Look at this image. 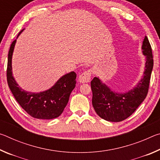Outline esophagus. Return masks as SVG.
I'll return each mask as SVG.
<instances>
[{"mask_svg": "<svg viewBox=\"0 0 160 160\" xmlns=\"http://www.w3.org/2000/svg\"><path fill=\"white\" fill-rule=\"evenodd\" d=\"M91 75H92V70H87L85 72H83L79 76V80L80 82L85 83L89 82L91 80Z\"/></svg>", "mask_w": 160, "mask_h": 160, "instance_id": "1", "label": "esophagus"}]
</instances>
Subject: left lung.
Instances as JSON below:
<instances>
[{"mask_svg": "<svg viewBox=\"0 0 160 160\" xmlns=\"http://www.w3.org/2000/svg\"><path fill=\"white\" fill-rule=\"evenodd\" d=\"M142 48L146 56L144 77L135 88L125 94L113 92L102 84L99 78L91 81L92 91V105L99 117L112 122H120L129 117L143 102L147 96L152 70L153 56L148 38L145 36Z\"/></svg>", "mask_w": 160, "mask_h": 160, "instance_id": "obj_1", "label": "left lung"}]
</instances>
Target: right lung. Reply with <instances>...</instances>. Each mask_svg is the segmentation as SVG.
Here are the masks:
<instances>
[{
  "label": "right lung",
  "mask_w": 160,
  "mask_h": 160,
  "mask_svg": "<svg viewBox=\"0 0 160 160\" xmlns=\"http://www.w3.org/2000/svg\"><path fill=\"white\" fill-rule=\"evenodd\" d=\"M21 32H19L18 35ZM16 39L10 45L8 58L7 81L13 96L25 112L35 118L52 119L58 117L63 112L69 100L70 94L75 87V72L65 75L55 85L43 92L31 93L18 87L12 75V55Z\"/></svg>",
  "instance_id": "obj_1"
}]
</instances>
